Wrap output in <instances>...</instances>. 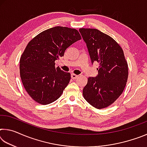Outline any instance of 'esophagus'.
I'll use <instances>...</instances> for the list:
<instances>
[{
    "label": "esophagus",
    "instance_id": "1",
    "mask_svg": "<svg viewBox=\"0 0 147 147\" xmlns=\"http://www.w3.org/2000/svg\"><path fill=\"white\" fill-rule=\"evenodd\" d=\"M78 77V75H76V74H71V78H73V79H76V78H77Z\"/></svg>",
    "mask_w": 147,
    "mask_h": 147
}]
</instances>
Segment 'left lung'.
Segmentation results:
<instances>
[{
	"label": "left lung",
	"mask_w": 147,
	"mask_h": 147,
	"mask_svg": "<svg viewBox=\"0 0 147 147\" xmlns=\"http://www.w3.org/2000/svg\"><path fill=\"white\" fill-rule=\"evenodd\" d=\"M92 63L98 62V75L89 77L83 96L92 106L105 108L123 93L128 76V63L121 46L97 29L80 28Z\"/></svg>",
	"instance_id": "1"
}]
</instances>
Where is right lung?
Here are the masks:
<instances>
[{
    "mask_svg": "<svg viewBox=\"0 0 147 147\" xmlns=\"http://www.w3.org/2000/svg\"><path fill=\"white\" fill-rule=\"evenodd\" d=\"M81 39L76 29L55 26L41 32L27 45L20 58V76L24 89L35 102L46 105L61 95L71 74L56 67L55 61Z\"/></svg>",
    "mask_w": 147,
    "mask_h": 147,
    "instance_id": "obj_1",
    "label": "right lung"
}]
</instances>
